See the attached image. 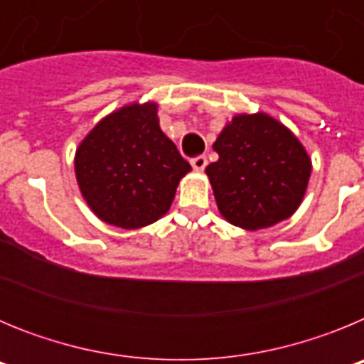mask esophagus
<instances>
[{
    "mask_svg": "<svg viewBox=\"0 0 364 364\" xmlns=\"http://www.w3.org/2000/svg\"><path fill=\"white\" fill-rule=\"evenodd\" d=\"M191 166L195 171H202V169L208 166V159H205V156H202V154L200 156H195V159H191Z\"/></svg>",
    "mask_w": 364,
    "mask_h": 364,
    "instance_id": "esophagus-1",
    "label": "esophagus"
}]
</instances>
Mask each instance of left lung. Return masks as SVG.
<instances>
[{"instance_id":"8db88e82","label":"left lung","mask_w":364,"mask_h":364,"mask_svg":"<svg viewBox=\"0 0 364 364\" xmlns=\"http://www.w3.org/2000/svg\"><path fill=\"white\" fill-rule=\"evenodd\" d=\"M217 162L205 167L218 211L242 230L275 226L297 211L311 160L286 125L268 117L237 114L215 140Z\"/></svg>"}]
</instances>
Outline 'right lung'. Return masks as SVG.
<instances>
[{"mask_svg":"<svg viewBox=\"0 0 364 364\" xmlns=\"http://www.w3.org/2000/svg\"><path fill=\"white\" fill-rule=\"evenodd\" d=\"M154 102L129 104L92 127L74 156L80 191L100 220L124 230L169 211L191 166L159 125Z\"/></svg>","mask_w":364,"mask_h":364,"instance_id":"add662e5","label":"right lung"}]
</instances>
